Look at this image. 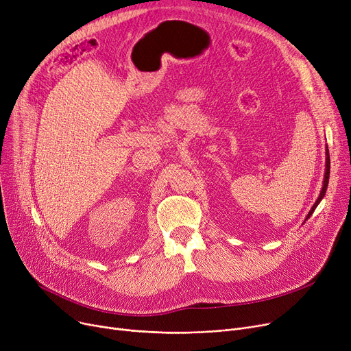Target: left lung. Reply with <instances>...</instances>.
<instances>
[{"instance_id": "1", "label": "left lung", "mask_w": 351, "mask_h": 351, "mask_svg": "<svg viewBox=\"0 0 351 351\" xmlns=\"http://www.w3.org/2000/svg\"><path fill=\"white\" fill-rule=\"evenodd\" d=\"M328 178H330V156H328V148L326 147V171H324V181H323V187H322V191H320V194H319V198H317V202L313 204V207H311V210L308 211V214H307V217H306V220L304 221H307L308 219H310V215L314 213V210L317 208V206L320 204V202L323 199V197L326 195V191H327V186H328Z\"/></svg>"}]
</instances>
